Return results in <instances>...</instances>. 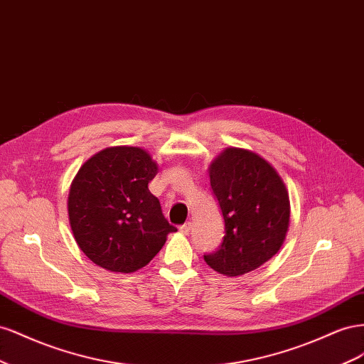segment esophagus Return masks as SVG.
Segmentation results:
<instances>
[{
  "mask_svg": "<svg viewBox=\"0 0 364 364\" xmlns=\"http://www.w3.org/2000/svg\"><path fill=\"white\" fill-rule=\"evenodd\" d=\"M191 228H192V224H191V223H186V224H183V225L180 227V232L184 233V235H189Z\"/></svg>",
  "mask_w": 364,
  "mask_h": 364,
  "instance_id": "1",
  "label": "esophagus"
}]
</instances>
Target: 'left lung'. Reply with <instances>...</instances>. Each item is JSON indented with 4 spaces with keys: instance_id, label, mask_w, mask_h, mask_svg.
I'll list each match as a JSON object with an SVG mask.
<instances>
[{
    "instance_id": "1",
    "label": "left lung",
    "mask_w": 364,
    "mask_h": 364,
    "mask_svg": "<svg viewBox=\"0 0 364 364\" xmlns=\"http://www.w3.org/2000/svg\"><path fill=\"white\" fill-rule=\"evenodd\" d=\"M209 175L225 235L204 261L225 276L253 272L284 244L289 223L285 184L272 164L237 148L225 149L212 163Z\"/></svg>"
}]
</instances>
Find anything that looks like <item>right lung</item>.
Masks as SVG:
<instances>
[{"instance_id":"1","label":"right lung","mask_w":364,"mask_h":364,"mask_svg":"<svg viewBox=\"0 0 364 364\" xmlns=\"http://www.w3.org/2000/svg\"><path fill=\"white\" fill-rule=\"evenodd\" d=\"M157 171L146 151L131 146L103 149L79 169L68 195L70 225L96 265L137 272L176 232L148 188Z\"/></svg>"}]
</instances>
